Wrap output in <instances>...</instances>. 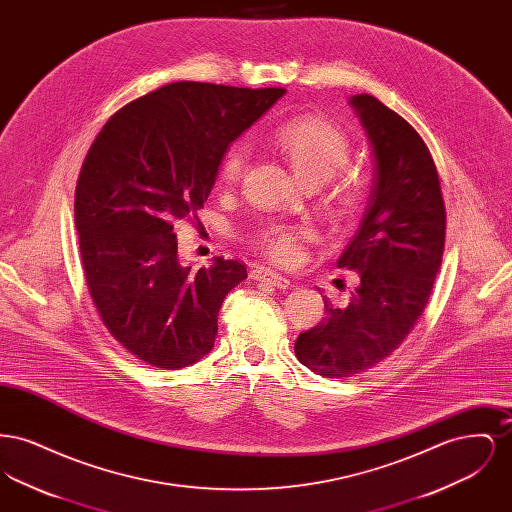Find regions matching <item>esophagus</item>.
<instances>
[{
	"label": "esophagus",
	"mask_w": 512,
	"mask_h": 512,
	"mask_svg": "<svg viewBox=\"0 0 512 512\" xmlns=\"http://www.w3.org/2000/svg\"><path fill=\"white\" fill-rule=\"evenodd\" d=\"M253 278L259 280V282L272 284L274 288H280V290H286V288L292 286V282H290L286 276H282V274H278V272H274V270H270V268H255V270H253Z\"/></svg>",
	"instance_id": "1"
}]
</instances>
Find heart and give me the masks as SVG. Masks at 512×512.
<instances>
[{
	"label": "heart",
	"instance_id": "1",
	"mask_svg": "<svg viewBox=\"0 0 512 512\" xmlns=\"http://www.w3.org/2000/svg\"><path fill=\"white\" fill-rule=\"evenodd\" d=\"M272 144L286 155L307 186L315 188L326 182L328 201L341 217H351L361 207L368 178L361 169L347 165L353 146L336 122L322 117L292 119L274 130ZM245 167L247 149L234 144L220 157L219 178L224 184H236L244 176ZM253 240L272 261L290 265L301 257V245L313 240V230L267 224Z\"/></svg>",
	"mask_w": 512,
	"mask_h": 512
}]
</instances>
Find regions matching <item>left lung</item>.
Returning a JSON list of instances; mask_svg holds the SVG:
<instances>
[{
    "mask_svg": "<svg viewBox=\"0 0 512 512\" xmlns=\"http://www.w3.org/2000/svg\"><path fill=\"white\" fill-rule=\"evenodd\" d=\"M374 155V184L359 232L338 267L359 286L347 305L324 297L326 317L299 334L295 357L324 378L382 363L424 313L445 245V203L436 163L420 134L368 94L351 98Z\"/></svg>",
    "mask_w": 512,
    "mask_h": 512,
    "instance_id": "8db88e82",
    "label": "left lung"
}]
</instances>
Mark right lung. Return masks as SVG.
<instances>
[{
	"label": "right lung",
	"mask_w": 512,
	"mask_h": 512,
	"mask_svg": "<svg viewBox=\"0 0 512 512\" xmlns=\"http://www.w3.org/2000/svg\"><path fill=\"white\" fill-rule=\"evenodd\" d=\"M284 92L172 82L126 103L88 149L74 194L84 278L105 328L147 365L178 370L213 349L247 270L186 267L174 222L195 219L228 144Z\"/></svg>",
	"instance_id": "obj_1"
}]
</instances>
